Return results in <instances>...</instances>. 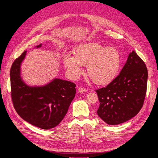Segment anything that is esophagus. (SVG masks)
Segmentation results:
<instances>
[{"instance_id": "34e87169", "label": "esophagus", "mask_w": 158, "mask_h": 158, "mask_svg": "<svg viewBox=\"0 0 158 158\" xmlns=\"http://www.w3.org/2000/svg\"><path fill=\"white\" fill-rule=\"evenodd\" d=\"M87 89L85 88H82V87H79L78 88V92L80 94H82V93H84V92H86Z\"/></svg>"}]
</instances>
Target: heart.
<instances>
[{
  "label": "heart",
  "mask_w": 158,
  "mask_h": 158,
  "mask_svg": "<svg viewBox=\"0 0 158 158\" xmlns=\"http://www.w3.org/2000/svg\"><path fill=\"white\" fill-rule=\"evenodd\" d=\"M74 56H64L63 63L69 74L77 78L87 66V73L94 82L105 85L115 79L121 70L122 56L118 50L104 47L98 43H87L76 47Z\"/></svg>",
  "instance_id": "1"
}]
</instances>
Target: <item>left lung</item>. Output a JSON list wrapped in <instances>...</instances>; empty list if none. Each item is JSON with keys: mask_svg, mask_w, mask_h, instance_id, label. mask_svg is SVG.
<instances>
[{"mask_svg": "<svg viewBox=\"0 0 158 158\" xmlns=\"http://www.w3.org/2000/svg\"><path fill=\"white\" fill-rule=\"evenodd\" d=\"M148 69L135 51L114 80L106 88L95 90L99 101L98 116L108 125H116L136 116L146 96Z\"/></svg>", "mask_w": 158, "mask_h": 158, "instance_id": "left-lung-1", "label": "left lung"}]
</instances>
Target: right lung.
Wrapping results in <instances>:
<instances>
[{
  "instance_id": "1",
  "label": "right lung",
  "mask_w": 158,
  "mask_h": 158,
  "mask_svg": "<svg viewBox=\"0 0 158 158\" xmlns=\"http://www.w3.org/2000/svg\"><path fill=\"white\" fill-rule=\"evenodd\" d=\"M42 44L36 46L40 48ZM26 51L17 58L10 69L11 97L14 107L23 120L42 129L56 127L68 111L75 97L76 84L55 78L42 86H30L23 82L20 67Z\"/></svg>"
}]
</instances>
